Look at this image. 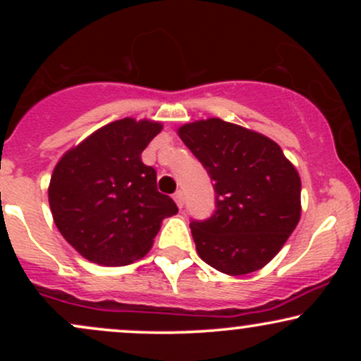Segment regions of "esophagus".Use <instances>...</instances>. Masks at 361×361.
Returning <instances> with one entry per match:
<instances>
[{"label": "esophagus", "mask_w": 361, "mask_h": 361, "mask_svg": "<svg viewBox=\"0 0 361 361\" xmlns=\"http://www.w3.org/2000/svg\"><path fill=\"white\" fill-rule=\"evenodd\" d=\"M173 198H175L176 205L180 207V209H183V205H185V195H183V192H181V190H178V192L173 195Z\"/></svg>", "instance_id": "1"}]
</instances>
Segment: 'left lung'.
Returning a JSON list of instances; mask_svg holds the SVG:
<instances>
[{"label": "left lung", "mask_w": 361, "mask_h": 361, "mask_svg": "<svg viewBox=\"0 0 361 361\" xmlns=\"http://www.w3.org/2000/svg\"><path fill=\"white\" fill-rule=\"evenodd\" d=\"M178 135L214 180L215 210L192 221L197 252L226 275H247L275 258L300 221V176L279 144L221 118Z\"/></svg>", "instance_id": "left-lung-1"}]
</instances>
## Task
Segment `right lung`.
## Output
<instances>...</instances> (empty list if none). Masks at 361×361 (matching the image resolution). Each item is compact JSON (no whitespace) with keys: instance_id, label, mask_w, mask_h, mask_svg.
Listing matches in <instances>:
<instances>
[{"instance_id":"1","label":"right lung","mask_w":361,"mask_h":361,"mask_svg":"<svg viewBox=\"0 0 361 361\" xmlns=\"http://www.w3.org/2000/svg\"><path fill=\"white\" fill-rule=\"evenodd\" d=\"M159 122L122 118L69 149L54 168L49 205L57 229L82 258L123 267L151 250L163 219L178 212L140 159Z\"/></svg>"}]
</instances>
